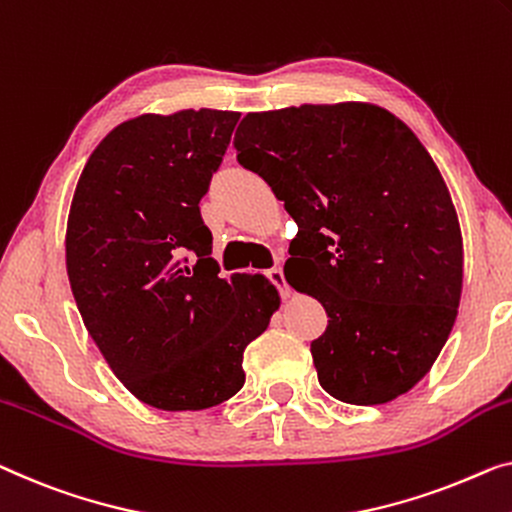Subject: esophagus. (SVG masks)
Wrapping results in <instances>:
<instances>
[{"instance_id":"esophagus-1","label":"esophagus","mask_w":512,"mask_h":512,"mask_svg":"<svg viewBox=\"0 0 512 512\" xmlns=\"http://www.w3.org/2000/svg\"><path fill=\"white\" fill-rule=\"evenodd\" d=\"M266 278H269V280L273 282V285H276V287L280 289V294H282V296H289V294H292V289H289V285H287L285 273H282V266H280V264L271 266V269L266 271Z\"/></svg>"}]
</instances>
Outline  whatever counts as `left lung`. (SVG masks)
I'll return each mask as SVG.
<instances>
[{"mask_svg":"<svg viewBox=\"0 0 512 512\" xmlns=\"http://www.w3.org/2000/svg\"><path fill=\"white\" fill-rule=\"evenodd\" d=\"M234 149L299 225L285 278L329 315L310 345L324 391L384 404L414 388L462 294L460 220L421 140L352 101L248 112Z\"/></svg>","mask_w":512,"mask_h":512,"instance_id":"8db88e82","label":"left lung"}]
</instances>
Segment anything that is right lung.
<instances>
[{"instance_id":"right-lung-1","label":"right lung","mask_w":512,"mask_h":512,"mask_svg":"<svg viewBox=\"0 0 512 512\" xmlns=\"http://www.w3.org/2000/svg\"><path fill=\"white\" fill-rule=\"evenodd\" d=\"M239 117L202 108L124 121L89 156L68 213L82 322L121 384L163 411L239 393L243 352L280 305L264 276L218 278L200 213Z\"/></svg>"}]
</instances>
